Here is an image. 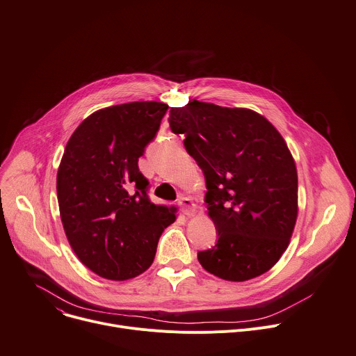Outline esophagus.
<instances>
[{
	"label": "esophagus",
	"mask_w": 356,
	"mask_h": 356,
	"mask_svg": "<svg viewBox=\"0 0 356 356\" xmlns=\"http://www.w3.org/2000/svg\"><path fill=\"white\" fill-rule=\"evenodd\" d=\"M179 207L188 217L195 216V213H196V206H195V203L191 202V199H188V197H180L179 199Z\"/></svg>",
	"instance_id": "obj_1"
}]
</instances>
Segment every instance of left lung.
Instances as JSON below:
<instances>
[{
  "mask_svg": "<svg viewBox=\"0 0 356 356\" xmlns=\"http://www.w3.org/2000/svg\"><path fill=\"white\" fill-rule=\"evenodd\" d=\"M172 132L204 173L214 247L202 267L227 281L267 273L293 236L298 214L296 161L277 129L260 113L193 101L172 108Z\"/></svg>",
  "mask_w": 356,
  "mask_h": 356,
  "instance_id": "1",
  "label": "left lung"
}]
</instances>
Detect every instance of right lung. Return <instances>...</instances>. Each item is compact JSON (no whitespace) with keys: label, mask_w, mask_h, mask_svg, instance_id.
<instances>
[{"label":"right lung","mask_w":356,"mask_h":356,"mask_svg":"<svg viewBox=\"0 0 356 356\" xmlns=\"http://www.w3.org/2000/svg\"><path fill=\"white\" fill-rule=\"evenodd\" d=\"M168 105L131 102L96 111L72 134L56 176L63 230L82 264L113 281L146 271L175 209L147 196L138 161Z\"/></svg>","instance_id":"obj_1"}]
</instances>
